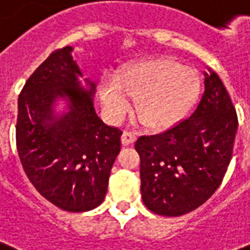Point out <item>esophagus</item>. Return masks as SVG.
I'll return each instance as SVG.
<instances>
[{"label": "esophagus", "instance_id": "1", "mask_svg": "<svg viewBox=\"0 0 250 250\" xmlns=\"http://www.w3.org/2000/svg\"><path fill=\"white\" fill-rule=\"evenodd\" d=\"M136 140V134L135 132H131V131H125L123 135H122V143L125 146H128V144H132Z\"/></svg>", "mask_w": 250, "mask_h": 250}]
</instances>
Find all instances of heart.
Masks as SVG:
<instances>
[{
    "mask_svg": "<svg viewBox=\"0 0 250 250\" xmlns=\"http://www.w3.org/2000/svg\"><path fill=\"white\" fill-rule=\"evenodd\" d=\"M197 70L171 58H152L125 68L120 81L103 75L99 92L103 110L112 122L130 112L135 98L136 115L148 130L160 131L176 125L189 111L200 92Z\"/></svg>",
    "mask_w": 250,
    "mask_h": 250,
    "instance_id": "obj_1",
    "label": "heart"
}]
</instances>
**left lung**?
Here are the masks:
<instances>
[{
    "label": "left lung",
    "instance_id": "1",
    "mask_svg": "<svg viewBox=\"0 0 250 250\" xmlns=\"http://www.w3.org/2000/svg\"><path fill=\"white\" fill-rule=\"evenodd\" d=\"M209 73H204V94L188 119L135 143L142 197L153 213L175 217L199 208L228 169L237 114L219 75Z\"/></svg>",
    "mask_w": 250,
    "mask_h": 250
}]
</instances>
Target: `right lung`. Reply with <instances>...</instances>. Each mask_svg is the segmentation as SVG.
I'll return each mask as SVG.
<instances>
[{
	"label": "right lung",
	"mask_w": 250,
	"mask_h": 250,
	"mask_svg": "<svg viewBox=\"0 0 250 250\" xmlns=\"http://www.w3.org/2000/svg\"><path fill=\"white\" fill-rule=\"evenodd\" d=\"M71 51H53L26 81L18 97L16 142L37 191L61 209L86 212L104 200L122 131L98 116L95 84H81ZM59 97L66 101L61 114L54 110Z\"/></svg>",
	"instance_id": "obj_1"
}]
</instances>
